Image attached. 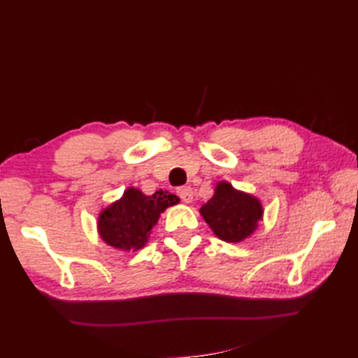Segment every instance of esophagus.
I'll list each match as a JSON object with an SVG mask.
<instances>
[{
  "mask_svg": "<svg viewBox=\"0 0 358 358\" xmlns=\"http://www.w3.org/2000/svg\"><path fill=\"white\" fill-rule=\"evenodd\" d=\"M177 194H178L180 199L183 200L185 203H192V200H194V192H192V189L189 187V186L178 187L177 189Z\"/></svg>",
  "mask_w": 358,
  "mask_h": 358,
  "instance_id": "1",
  "label": "esophagus"
}]
</instances>
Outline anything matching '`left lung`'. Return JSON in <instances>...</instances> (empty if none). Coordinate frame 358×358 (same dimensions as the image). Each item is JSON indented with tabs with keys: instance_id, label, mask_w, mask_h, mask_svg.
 Segmentation results:
<instances>
[{
	"instance_id": "8db88e82",
	"label": "left lung",
	"mask_w": 358,
	"mask_h": 358,
	"mask_svg": "<svg viewBox=\"0 0 358 358\" xmlns=\"http://www.w3.org/2000/svg\"><path fill=\"white\" fill-rule=\"evenodd\" d=\"M263 204L255 195L238 191L229 181H218L214 195L200 208V214L217 237L241 243L252 235L263 220Z\"/></svg>"
}]
</instances>
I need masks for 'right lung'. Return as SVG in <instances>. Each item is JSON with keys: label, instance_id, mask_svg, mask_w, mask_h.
Here are the masks:
<instances>
[{"label": "right lung", "instance_id": "obj_1", "mask_svg": "<svg viewBox=\"0 0 358 358\" xmlns=\"http://www.w3.org/2000/svg\"><path fill=\"white\" fill-rule=\"evenodd\" d=\"M177 203H180L177 195L162 189L146 195L140 189L127 187L121 199L110 203L98 214V235L113 249L135 252L148 245L159 215Z\"/></svg>", "mask_w": 358, "mask_h": 358}]
</instances>
